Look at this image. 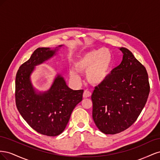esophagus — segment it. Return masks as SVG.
Returning a JSON list of instances; mask_svg holds the SVG:
<instances>
[{
	"instance_id": "esophagus-1",
	"label": "esophagus",
	"mask_w": 160,
	"mask_h": 160,
	"mask_svg": "<svg viewBox=\"0 0 160 160\" xmlns=\"http://www.w3.org/2000/svg\"><path fill=\"white\" fill-rule=\"evenodd\" d=\"M83 98H89V97H90L91 95V92L88 91V90H85L84 92H83Z\"/></svg>"
}]
</instances>
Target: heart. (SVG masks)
Returning a JSON list of instances; mask_svg holds the SVG:
<instances>
[{
	"label": "heart",
	"instance_id": "heart-1",
	"mask_svg": "<svg viewBox=\"0 0 160 160\" xmlns=\"http://www.w3.org/2000/svg\"><path fill=\"white\" fill-rule=\"evenodd\" d=\"M112 64V56L107 49L102 48L86 53L76 62V69L86 72L89 83L99 85L106 79ZM70 79L74 83H79L81 77L75 69L69 71Z\"/></svg>",
	"mask_w": 160,
	"mask_h": 160
}]
</instances>
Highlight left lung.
<instances>
[{
    "label": "left lung",
    "mask_w": 160,
    "mask_h": 160,
    "mask_svg": "<svg viewBox=\"0 0 160 160\" xmlns=\"http://www.w3.org/2000/svg\"><path fill=\"white\" fill-rule=\"evenodd\" d=\"M123 60L92 93L93 119L105 134H116L129 128L146 105L150 87L145 67L126 48Z\"/></svg>",
    "instance_id": "8db88e82"
}]
</instances>
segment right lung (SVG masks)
<instances>
[{"label": "right lung", "instance_id": "right-lung-1", "mask_svg": "<svg viewBox=\"0 0 160 160\" xmlns=\"http://www.w3.org/2000/svg\"><path fill=\"white\" fill-rule=\"evenodd\" d=\"M38 48L30 59L21 65L15 81V101L18 112L36 132L57 136L65 129L72 110L82 101L83 90H72L58 75L49 91L37 93L31 81L34 67L50 59L58 51Z\"/></svg>", "mask_w": 160, "mask_h": 160}]
</instances>
